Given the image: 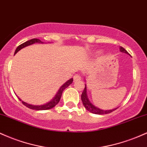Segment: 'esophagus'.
I'll return each instance as SVG.
<instances>
[{
  "label": "esophagus",
  "instance_id": "1",
  "mask_svg": "<svg viewBox=\"0 0 147 147\" xmlns=\"http://www.w3.org/2000/svg\"><path fill=\"white\" fill-rule=\"evenodd\" d=\"M80 79H81V76H80V75H78V74H77V75L74 76V81H78V80H80Z\"/></svg>",
  "mask_w": 147,
  "mask_h": 147
}]
</instances>
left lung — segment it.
Returning <instances> with one entry per match:
<instances>
[{"instance_id": "1", "label": "left lung", "mask_w": 147, "mask_h": 147, "mask_svg": "<svg viewBox=\"0 0 147 147\" xmlns=\"http://www.w3.org/2000/svg\"><path fill=\"white\" fill-rule=\"evenodd\" d=\"M119 50L121 53H126L128 54V55H129V53H128L127 52L123 47H120ZM84 80L85 81V79H84ZM81 100L82 101V104H83L84 106H85V109L88 110V111L90 112V113L96 114V115H105V114H109L110 113H112V112H113L114 110L117 109V108H116L112 110H102V109H100V108H97V107H96L94 105L92 104L91 101H90V99H89L88 96H87L86 84H85V89H84L83 92H82L81 94Z\"/></svg>"}]
</instances>
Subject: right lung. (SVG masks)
Segmentation results:
<instances>
[{"label": "right lung", "instance_id": "obj_1", "mask_svg": "<svg viewBox=\"0 0 147 147\" xmlns=\"http://www.w3.org/2000/svg\"><path fill=\"white\" fill-rule=\"evenodd\" d=\"M35 43L44 44V42H42V41L39 40V39H30V40H28V41H27V42L23 43L22 44H21V45H19V47L16 48V49L15 50V52H14V55L16 54V53H18L19 51L21 50V49H24V48L26 47H28V46L32 45V44H35ZM73 80H74L73 78H70L69 80H67V82H65V83H64L63 85H62V86L59 88L58 91L57 92V93L55 94V95L53 97L52 99H51L49 102H47V103H44V104H43V105L29 104V103L23 101V100H21L20 98H19V100L22 102V103L25 105V106L28 107V108H30V109L35 110H45L51 109V108H53V107H55V105L59 103V101H60V100L61 98V96H62V92H63L64 90H65L67 87H68L69 85H71V84H72Z\"/></svg>", "mask_w": 147, "mask_h": 147}]
</instances>
